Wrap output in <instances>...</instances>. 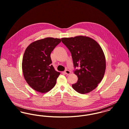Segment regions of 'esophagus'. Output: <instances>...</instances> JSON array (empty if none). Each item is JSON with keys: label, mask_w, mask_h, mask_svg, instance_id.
I'll return each instance as SVG.
<instances>
[{"label": "esophagus", "mask_w": 129, "mask_h": 129, "mask_svg": "<svg viewBox=\"0 0 129 129\" xmlns=\"http://www.w3.org/2000/svg\"><path fill=\"white\" fill-rule=\"evenodd\" d=\"M64 73L66 74H67V75H69L70 74H71V72L68 70H66L65 71H64Z\"/></svg>", "instance_id": "esophagus-1"}]
</instances>
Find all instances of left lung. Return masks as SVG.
<instances>
[{"label": "left lung", "mask_w": 129, "mask_h": 129, "mask_svg": "<svg viewBox=\"0 0 129 129\" xmlns=\"http://www.w3.org/2000/svg\"><path fill=\"white\" fill-rule=\"evenodd\" d=\"M62 43L71 53L74 72L78 80L72 85L74 89L80 94L94 90L102 80L106 69L105 57L102 48L90 38L77 36L64 38ZM79 67V69H75Z\"/></svg>", "instance_id": "1"}]
</instances>
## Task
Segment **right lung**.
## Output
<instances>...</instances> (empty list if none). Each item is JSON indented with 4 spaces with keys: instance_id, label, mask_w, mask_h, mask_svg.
<instances>
[{
    "instance_id": "obj_1",
    "label": "right lung",
    "mask_w": 129,
    "mask_h": 129,
    "mask_svg": "<svg viewBox=\"0 0 129 129\" xmlns=\"http://www.w3.org/2000/svg\"><path fill=\"white\" fill-rule=\"evenodd\" d=\"M61 39L46 38L31 43L26 49L22 60V71L28 84L38 92L46 93L55 85L60 73L56 72L51 54Z\"/></svg>"
}]
</instances>
